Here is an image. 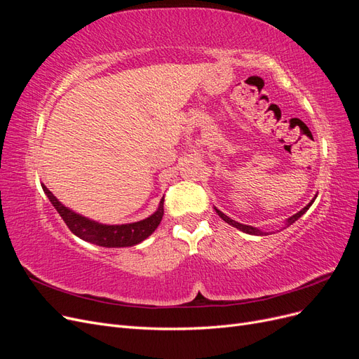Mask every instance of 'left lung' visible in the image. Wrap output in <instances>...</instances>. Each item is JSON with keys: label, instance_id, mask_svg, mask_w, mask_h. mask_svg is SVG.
<instances>
[{"label": "left lung", "instance_id": "left-lung-1", "mask_svg": "<svg viewBox=\"0 0 359 359\" xmlns=\"http://www.w3.org/2000/svg\"><path fill=\"white\" fill-rule=\"evenodd\" d=\"M314 199H316V196H314L313 198V201L307 205V206H304V208L299 211V212H297V214H293L292 217H289V219H287V222H286V227L287 226H290L292 223H295L298 219H299V217L302 215V214H306L307 212V210L310 208V206H311V203L314 202ZM215 210V212L217 214H219L220 217H222V219L226 222V223H229L231 226H233V227H236V229H240V231H243V232H245V233H250V235H264V233H266V232H262V231H259V229H256V227H253V226H247V224H241V223H238V222H235V220H232L231 219V217H227L226 214H223L222 211H219V210H217V208H214Z\"/></svg>", "mask_w": 359, "mask_h": 359}]
</instances>
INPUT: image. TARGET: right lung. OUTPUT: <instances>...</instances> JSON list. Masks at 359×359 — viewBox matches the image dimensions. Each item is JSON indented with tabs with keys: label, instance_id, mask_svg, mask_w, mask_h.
<instances>
[{
	"label": "right lung",
	"instance_id": "right-lung-1",
	"mask_svg": "<svg viewBox=\"0 0 359 359\" xmlns=\"http://www.w3.org/2000/svg\"><path fill=\"white\" fill-rule=\"evenodd\" d=\"M41 187L43 191L46 193V196L49 198L50 203L55 206V210L61 215L64 223L69 226V229L76 236H79L81 240L100 247L118 248L132 247L142 243L157 229V226L163 219V214H165V211H163V202H165V199H161L157 211L147 217L145 220L128 224H102L86 219V217L81 214H76L74 211L69 210L67 206H64L55 196H53L52 191L45 186V184H41Z\"/></svg>",
	"mask_w": 359,
	"mask_h": 359
}]
</instances>
